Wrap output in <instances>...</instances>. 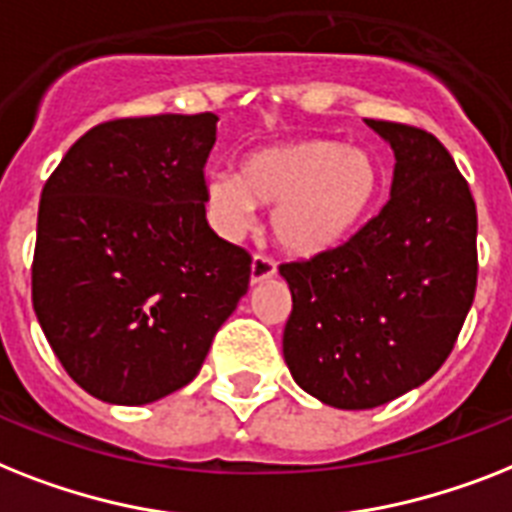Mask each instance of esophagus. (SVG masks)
Returning a JSON list of instances; mask_svg holds the SVG:
<instances>
[{"label": "esophagus", "mask_w": 512, "mask_h": 512, "mask_svg": "<svg viewBox=\"0 0 512 512\" xmlns=\"http://www.w3.org/2000/svg\"><path fill=\"white\" fill-rule=\"evenodd\" d=\"M270 276H276V263H273V257L268 255L252 257V273H249L252 284H260V281H265V278Z\"/></svg>", "instance_id": "34e87169"}]
</instances>
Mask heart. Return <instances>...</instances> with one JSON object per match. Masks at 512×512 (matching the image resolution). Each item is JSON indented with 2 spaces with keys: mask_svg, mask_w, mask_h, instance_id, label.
<instances>
[{
  "mask_svg": "<svg viewBox=\"0 0 512 512\" xmlns=\"http://www.w3.org/2000/svg\"><path fill=\"white\" fill-rule=\"evenodd\" d=\"M381 168L365 149L334 139H297L244 157L242 173L210 170L207 218L223 239H239L257 202L273 205L270 231L297 257L339 247L376 205Z\"/></svg>",
  "mask_w": 512,
  "mask_h": 512,
  "instance_id": "1",
  "label": "heart"
}]
</instances>
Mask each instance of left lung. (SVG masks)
I'll return each mask as SVG.
<instances>
[{
  "label": "left lung",
  "instance_id": "obj_1",
  "mask_svg": "<svg viewBox=\"0 0 512 512\" xmlns=\"http://www.w3.org/2000/svg\"><path fill=\"white\" fill-rule=\"evenodd\" d=\"M394 149L392 197L339 247L281 263L292 289L284 360L307 394L368 410L429 381L473 305L476 202L423 128L365 120Z\"/></svg>",
  "mask_w": 512,
  "mask_h": 512
}]
</instances>
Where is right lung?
I'll list each match as a JSON object with an SVG mask.
<instances>
[{"label":"right lung","mask_w":512,"mask_h":512,"mask_svg":"<svg viewBox=\"0 0 512 512\" xmlns=\"http://www.w3.org/2000/svg\"><path fill=\"white\" fill-rule=\"evenodd\" d=\"M218 115L99 123L47 178L33 310L62 368L112 405H147L197 376L247 294L252 257L205 218Z\"/></svg>","instance_id":"right-lung-1"}]
</instances>
